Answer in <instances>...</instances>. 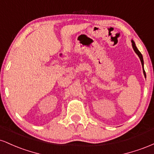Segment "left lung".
<instances>
[{"label":"left lung","mask_w":154,"mask_h":154,"mask_svg":"<svg viewBox=\"0 0 154 154\" xmlns=\"http://www.w3.org/2000/svg\"><path fill=\"white\" fill-rule=\"evenodd\" d=\"M132 48H133L134 51H135V52L136 53V54H137V56H139L140 59L141 63H142V66H143V56H142V54H141V53L140 52V51H138V49L137 48V47H136L135 44V43H134V41H133V40H132ZM143 73H144V75H145V77H146V72H145L144 69H143Z\"/></svg>","instance_id":"1"}]
</instances>
